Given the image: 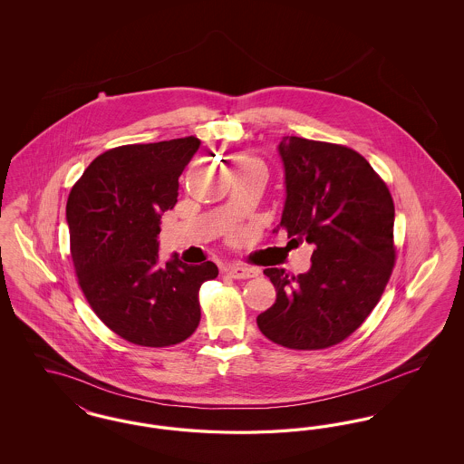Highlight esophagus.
Returning <instances> with one entry per match:
<instances>
[{"mask_svg":"<svg viewBox=\"0 0 464 464\" xmlns=\"http://www.w3.org/2000/svg\"><path fill=\"white\" fill-rule=\"evenodd\" d=\"M226 271H227V275H229L231 278H235V280H245V278H252V276L257 275L254 269L243 267V266L238 265L227 266Z\"/></svg>","mask_w":464,"mask_h":464,"instance_id":"esophagus-1","label":"esophagus"}]
</instances>
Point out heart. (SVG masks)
I'll use <instances>...</instances> for the list:
<instances>
[{
	"instance_id": "obj_1",
	"label": "heart",
	"mask_w": 464,
	"mask_h": 464,
	"mask_svg": "<svg viewBox=\"0 0 464 464\" xmlns=\"http://www.w3.org/2000/svg\"><path fill=\"white\" fill-rule=\"evenodd\" d=\"M240 161H248V160H246V158H243V160H240Z\"/></svg>"
}]
</instances>
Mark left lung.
I'll return each instance as SVG.
<instances>
[{"instance_id":"left-lung-1","label":"left lung","mask_w":464,"mask_h":464,"mask_svg":"<svg viewBox=\"0 0 464 464\" xmlns=\"http://www.w3.org/2000/svg\"><path fill=\"white\" fill-rule=\"evenodd\" d=\"M278 153L287 188L278 227L313 254L297 276L265 269L276 301L257 325L290 350H324L352 335L384 292L395 266V205L371 163L346 146L287 135Z\"/></svg>"}]
</instances>
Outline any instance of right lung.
<instances>
[{
	"mask_svg": "<svg viewBox=\"0 0 464 464\" xmlns=\"http://www.w3.org/2000/svg\"><path fill=\"white\" fill-rule=\"evenodd\" d=\"M198 139L129 144L97 156L66 205L71 257L95 314L125 341L165 348L198 327V290L219 275L212 261L158 259L160 218L177 203L179 177Z\"/></svg>",
	"mask_w": 464,
	"mask_h": 464,
	"instance_id": "1",
	"label": "right lung"
}]
</instances>
